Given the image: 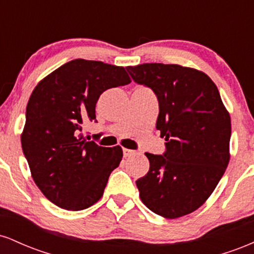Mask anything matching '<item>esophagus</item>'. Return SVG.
I'll return each mask as SVG.
<instances>
[{"mask_svg": "<svg viewBox=\"0 0 254 254\" xmlns=\"http://www.w3.org/2000/svg\"><path fill=\"white\" fill-rule=\"evenodd\" d=\"M135 153H136L135 150L127 149V148H124V149H123V155H124L125 157H127V156H131V155H133V154H135Z\"/></svg>", "mask_w": 254, "mask_h": 254, "instance_id": "34e87169", "label": "esophagus"}]
</instances>
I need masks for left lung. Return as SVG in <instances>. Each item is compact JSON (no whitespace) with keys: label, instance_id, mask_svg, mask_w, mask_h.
<instances>
[{"label":"left lung","instance_id":"left-lung-1","mask_svg":"<svg viewBox=\"0 0 254 254\" xmlns=\"http://www.w3.org/2000/svg\"><path fill=\"white\" fill-rule=\"evenodd\" d=\"M159 100L156 129L166 153H145L149 171L136 182L147 208L165 218L191 214L206 202L229 164L230 116L205 72L179 64L127 66Z\"/></svg>","mask_w":254,"mask_h":254}]
</instances>
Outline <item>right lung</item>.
<instances>
[{
  "label": "right lung",
  "mask_w": 254,
  "mask_h": 254,
  "mask_svg": "<svg viewBox=\"0 0 254 254\" xmlns=\"http://www.w3.org/2000/svg\"><path fill=\"white\" fill-rule=\"evenodd\" d=\"M131 82L123 66L82 58L63 64L37 84L26 109L21 145L43 194L65 210L89 208L103 197L123 157L83 138L82 124L95 119L101 93Z\"/></svg>",
  "instance_id": "1"
}]
</instances>
